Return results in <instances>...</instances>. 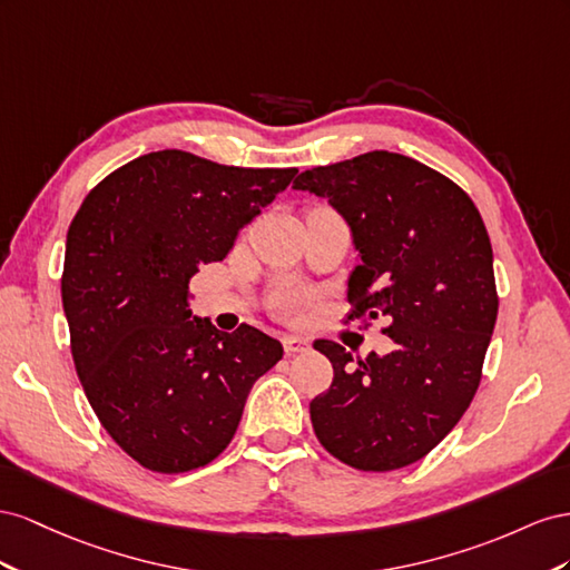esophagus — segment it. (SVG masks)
I'll return each mask as SVG.
<instances>
[{"instance_id":"obj_1","label":"esophagus","mask_w":570,"mask_h":570,"mask_svg":"<svg viewBox=\"0 0 570 570\" xmlns=\"http://www.w3.org/2000/svg\"><path fill=\"white\" fill-rule=\"evenodd\" d=\"M307 348H311V344H307L305 338H301V336H294V334L284 336V351H286L288 355H294V353H305Z\"/></svg>"}]
</instances>
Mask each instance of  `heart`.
<instances>
[{
	"instance_id": "1",
	"label": "heart",
	"mask_w": 570,
	"mask_h": 570,
	"mask_svg": "<svg viewBox=\"0 0 570 570\" xmlns=\"http://www.w3.org/2000/svg\"><path fill=\"white\" fill-rule=\"evenodd\" d=\"M276 303H279L282 311H294L296 303H298V294H296V291L286 288V291H282L279 298H276Z\"/></svg>"
}]
</instances>
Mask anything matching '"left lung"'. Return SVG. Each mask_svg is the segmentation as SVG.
I'll use <instances>...</instances> for the list:
<instances>
[{
	"mask_svg": "<svg viewBox=\"0 0 570 570\" xmlns=\"http://www.w3.org/2000/svg\"><path fill=\"white\" fill-rule=\"evenodd\" d=\"M294 188L327 200L348 226V320L386 317L394 341L392 353L357 365L344 346L315 341L334 367L330 392L311 403L315 434L357 470L411 465L478 392L499 311L484 222L446 176L386 150L303 171Z\"/></svg>",
	"mask_w": 570,
	"mask_h": 570,
	"instance_id": "obj_1",
	"label": "left lung"
}]
</instances>
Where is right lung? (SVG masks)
<instances>
[{
  "mask_svg": "<svg viewBox=\"0 0 570 570\" xmlns=\"http://www.w3.org/2000/svg\"><path fill=\"white\" fill-rule=\"evenodd\" d=\"M298 169H243L181 150L128 161L97 184L67 234L61 303L80 384L102 428L157 473L229 446L253 384L284 348L250 324L193 317L188 282Z\"/></svg>",
  "mask_w": 570,
  "mask_h": 570,
  "instance_id": "add662e5",
  "label": "right lung"
}]
</instances>
